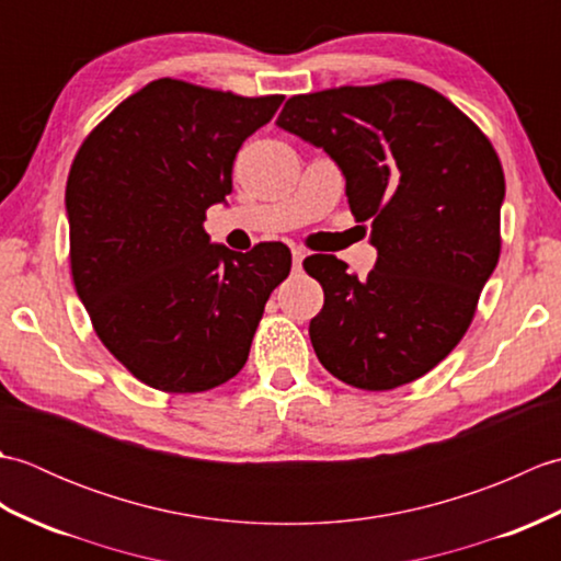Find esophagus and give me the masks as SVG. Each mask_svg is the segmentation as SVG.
I'll use <instances>...</instances> for the list:
<instances>
[{
  "instance_id": "1",
  "label": "esophagus",
  "mask_w": 561,
  "mask_h": 561,
  "mask_svg": "<svg viewBox=\"0 0 561 561\" xmlns=\"http://www.w3.org/2000/svg\"><path fill=\"white\" fill-rule=\"evenodd\" d=\"M291 257H294V272H299L301 270V262H304V257H306V253L301 248H294L291 250Z\"/></svg>"
}]
</instances>
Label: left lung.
Listing matches in <instances>:
<instances>
[{"instance_id": "obj_1", "label": "left lung", "mask_w": 561, "mask_h": 561, "mask_svg": "<svg viewBox=\"0 0 561 561\" xmlns=\"http://www.w3.org/2000/svg\"><path fill=\"white\" fill-rule=\"evenodd\" d=\"M277 125L337 161L378 250L366 279L335 255L304 260L325 291L308 328L316 356L362 390L412 383L468 332L502 253L506 183L490 137L410 79L299 93Z\"/></svg>"}]
</instances>
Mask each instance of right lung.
I'll list each match as a JSON object with an SVG mask.
<instances>
[{"instance_id": "right-lung-1", "label": "right lung", "mask_w": 561, "mask_h": 561, "mask_svg": "<svg viewBox=\"0 0 561 561\" xmlns=\"http://www.w3.org/2000/svg\"><path fill=\"white\" fill-rule=\"evenodd\" d=\"M282 101L157 79L105 115L71 161L75 289L105 350L149 388L205 392L233 378L289 277L284 243L233 253L205 231L207 209L231 193L236 151Z\"/></svg>"}]
</instances>
